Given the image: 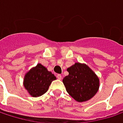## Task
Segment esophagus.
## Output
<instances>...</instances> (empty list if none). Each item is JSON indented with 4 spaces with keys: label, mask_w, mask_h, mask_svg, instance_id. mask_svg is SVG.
Instances as JSON below:
<instances>
[{
    "label": "esophagus",
    "mask_w": 123,
    "mask_h": 123,
    "mask_svg": "<svg viewBox=\"0 0 123 123\" xmlns=\"http://www.w3.org/2000/svg\"><path fill=\"white\" fill-rule=\"evenodd\" d=\"M57 78H58V79L61 80V79H62V76L61 74H58V75H57Z\"/></svg>",
    "instance_id": "34e87169"
}]
</instances>
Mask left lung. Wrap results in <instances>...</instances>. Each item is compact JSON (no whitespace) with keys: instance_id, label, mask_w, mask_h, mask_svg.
<instances>
[{"instance_id":"left-lung-1","label":"left lung","mask_w":123,"mask_h":123,"mask_svg":"<svg viewBox=\"0 0 123 123\" xmlns=\"http://www.w3.org/2000/svg\"><path fill=\"white\" fill-rule=\"evenodd\" d=\"M69 74L62 79L69 95L79 102L92 98L99 88L97 74L84 63L75 62L67 69Z\"/></svg>"}]
</instances>
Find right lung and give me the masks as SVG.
Wrapping results in <instances>:
<instances>
[{"mask_svg":"<svg viewBox=\"0 0 123 123\" xmlns=\"http://www.w3.org/2000/svg\"><path fill=\"white\" fill-rule=\"evenodd\" d=\"M55 79L56 77L51 72L38 63L25 73L24 86L31 97L37 98L47 92L51 82Z\"/></svg>","mask_w":123,"mask_h":123,"instance_id":"obj_1","label":"right lung"}]
</instances>
